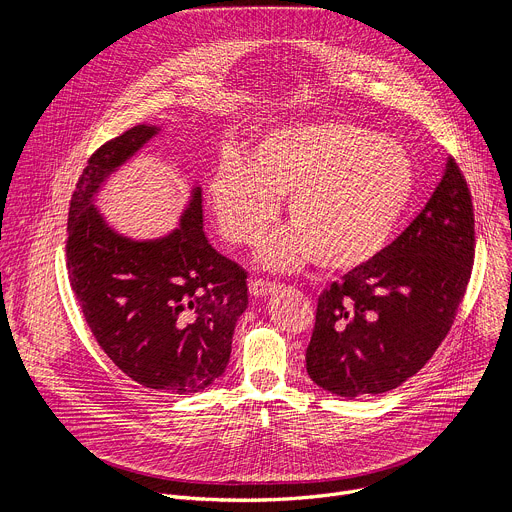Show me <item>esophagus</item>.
<instances>
[{
  "label": "esophagus",
  "mask_w": 512,
  "mask_h": 512,
  "mask_svg": "<svg viewBox=\"0 0 512 512\" xmlns=\"http://www.w3.org/2000/svg\"><path fill=\"white\" fill-rule=\"evenodd\" d=\"M275 289H277V285L271 281H265V279H251V283H249V291L255 298H265V296L273 294Z\"/></svg>",
  "instance_id": "1"
}]
</instances>
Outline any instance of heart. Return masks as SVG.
Segmentation results:
<instances>
[{"label": "heart", "instance_id": "1", "mask_svg": "<svg viewBox=\"0 0 512 512\" xmlns=\"http://www.w3.org/2000/svg\"><path fill=\"white\" fill-rule=\"evenodd\" d=\"M415 174L403 145L350 123L279 127L261 135L245 162L227 156L208 192L223 233L257 243L287 198L294 229L261 249L267 267L312 259L328 271H352L391 241L413 196Z\"/></svg>", "mask_w": 512, "mask_h": 512}]
</instances>
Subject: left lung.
<instances>
[{"instance_id": "left-lung-1", "label": "left lung", "mask_w": 512, "mask_h": 512, "mask_svg": "<svg viewBox=\"0 0 512 512\" xmlns=\"http://www.w3.org/2000/svg\"><path fill=\"white\" fill-rule=\"evenodd\" d=\"M474 206L454 158L411 225L318 298L310 379L340 397L391 391L448 336L474 265Z\"/></svg>"}]
</instances>
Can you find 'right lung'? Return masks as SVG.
<instances>
[{
    "mask_svg": "<svg viewBox=\"0 0 512 512\" xmlns=\"http://www.w3.org/2000/svg\"><path fill=\"white\" fill-rule=\"evenodd\" d=\"M156 131L135 125L89 158L70 198L66 269L95 340L117 367L148 389L190 395L227 369L249 304L247 271L206 241L200 188L164 239L131 241L105 225L93 194Z\"/></svg>",
    "mask_w": 512,
    "mask_h": 512,
    "instance_id": "obj_1",
    "label": "right lung"
}]
</instances>
